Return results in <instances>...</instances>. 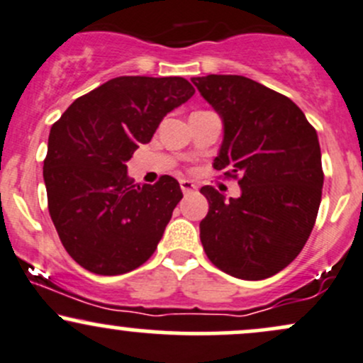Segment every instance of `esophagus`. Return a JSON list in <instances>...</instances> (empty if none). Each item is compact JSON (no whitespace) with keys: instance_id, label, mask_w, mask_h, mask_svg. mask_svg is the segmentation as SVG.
<instances>
[{"instance_id":"esophagus-1","label":"esophagus","mask_w":363,"mask_h":363,"mask_svg":"<svg viewBox=\"0 0 363 363\" xmlns=\"http://www.w3.org/2000/svg\"><path fill=\"white\" fill-rule=\"evenodd\" d=\"M181 189L182 193H191V191L196 189V184L193 181H187V179H182L181 181Z\"/></svg>"}]
</instances>
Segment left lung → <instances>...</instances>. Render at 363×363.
I'll list each match as a JSON object with an SVG mask.
<instances>
[{
	"label": "left lung",
	"mask_w": 363,
	"mask_h": 363,
	"mask_svg": "<svg viewBox=\"0 0 363 363\" xmlns=\"http://www.w3.org/2000/svg\"><path fill=\"white\" fill-rule=\"evenodd\" d=\"M223 121L213 167L239 179L227 201L203 186L210 203L199 223L208 259L240 280H264L290 264L309 239L323 194L315 129L285 95L239 74L191 78Z\"/></svg>",
	"instance_id": "left-lung-1"
}]
</instances>
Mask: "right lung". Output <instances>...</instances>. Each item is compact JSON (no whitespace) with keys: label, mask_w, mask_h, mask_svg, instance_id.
<instances>
[{"label":"right lung","mask_w":363,"mask_h":363,"mask_svg":"<svg viewBox=\"0 0 363 363\" xmlns=\"http://www.w3.org/2000/svg\"><path fill=\"white\" fill-rule=\"evenodd\" d=\"M193 94L181 77H118L52 124L44 160L49 215L66 252L89 272H133L155 252L181 186L170 176L135 184L126 162Z\"/></svg>","instance_id":"add662e5"}]
</instances>
